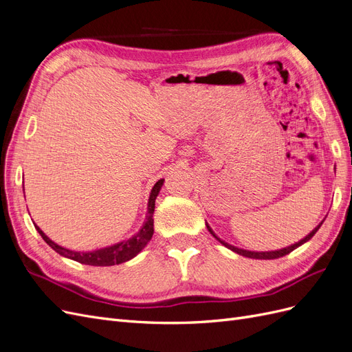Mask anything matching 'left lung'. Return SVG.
I'll return each mask as SVG.
<instances>
[{"label":"left lung","instance_id":"8db88e82","mask_svg":"<svg viewBox=\"0 0 352 352\" xmlns=\"http://www.w3.org/2000/svg\"><path fill=\"white\" fill-rule=\"evenodd\" d=\"M323 221H324V220H323ZM323 221L318 223V225H317L310 233H308V235H307L305 238H302L301 241L295 242L294 245H289V247H285V248H282V250H276V251H248V250H242V248H238V247H233V245H230V243L225 242L223 239H220V238L216 235V233L212 232V229L208 226V223H206V226H207L208 232L211 233L212 236H214L221 245H225L226 248H229V250L233 251V252H236V254H239V255H243V257H248V258H255V260H274V258L283 257V255L292 252V251L296 250L298 247H301V245L305 243L307 241H310V239L316 235V232H317L318 229H320V226L323 225Z\"/></svg>","mask_w":352,"mask_h":352}]
</instances>
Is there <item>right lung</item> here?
I'll use <instances>...</instances> for the list:
<instances>
[{"instance_id":"add662e5","label":"right lung","mask_w":352,"mask_h":352,"mask_svg":"<svg viewBox=\"0 0 352 352\" xmlns=\"http://www.w3.org/2000/svg\"><path fill=\"white\" fill-rule=\"evenodd\" d=\"M163 184H164V179H160L151 189L150 199H148L146 219L144 221L142 228L138 230L132 238L124 239L122 242H117L114 245H110V247L94 250V251H73V250L61 247V245L56 243L54 241H51L36 225H35V228L39 232L42 239H44L52 250L66 258L74 260V261L82 263V264H88V265H100V267H104V265H116V264L126 263V261L132 260L133 257H136V255L145 248V245L153 238V233H154L153 214H154V208H155V198L160 192V189H162Z\"/></svg>"}]
</instances>
